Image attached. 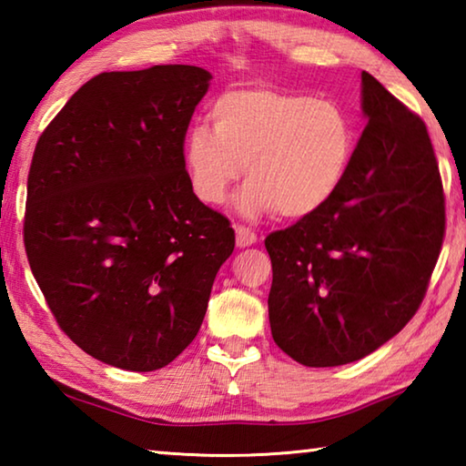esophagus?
<instances>
[{
	"mask_svg": "<svg viewBox=\"0 0 466 466\" xmlns=\"http://www.w3.org/2000/svg\"><path fill=\"white\" fill-rule=\"evenodd\" d=\"M257 242V234L250 230L247 226H236V244H238L240 248L244 247H252V244Z\"/></svg>",
	"mask_w": 466,
	"mask_h": 466,
	"instance_id": "obj_1",
	"label": "esophagus"
}]
</instances>
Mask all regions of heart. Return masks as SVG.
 Returning a JSON list of instances; mask_svg holds the SVG:
<instances>
[{
    "mask_svg": "<svg viewBox=\"0 0 466 466\" xmlns=\"http://www.w3.org/2000/svg\"><path fill=\"white\" fill-rule=\"evenodd\" d=\"M214 129L185 137V167L201 201L219 205L244 175L236 197L244 218L314 216L343 187L356 154V129L329 98L269 84L232 88L209 108Z\"/></svg>",
    "mask_w": 466,
    "mask_h": 466,
    "instance_id": "b5f03b06",
    "label": "heart"
}]
</instances>
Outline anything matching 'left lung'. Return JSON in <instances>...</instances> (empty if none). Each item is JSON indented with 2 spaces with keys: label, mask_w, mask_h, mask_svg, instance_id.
<instances>
[{
  "label": "left lung",
  "mask_w": 466,
  "mask_h": 466,
  "mask_svg": "<svg viewBox=\"0 0 466 466\" xmlns=\"http://www.w3.org/2000/svg\"><path fill=\"white\" fill-rule=\"evenodd\" d=\"M366 129L339 193L271 232L273 341L309 368L370 356L420 309L446 230L444 188L425 123L361 74Z\"/></svg>",
  "instance_id": "8db88e82"
}]
</instances>
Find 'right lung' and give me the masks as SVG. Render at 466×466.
I'll return each mask as SVG.
<instances>
[{
  "label": "right lung",
  "instance_id": "1",
  "mask_svg": "<svg viewBox=\"0 0 466 466\" xmlns=\"http://www.w3.org/2000/svg\"><path fill=\"white\" fill-rule=\"evenodd\" d=\"M211 74L195 66L106 72L38 137L25 247L57 325L108 366L152 372L183 353L234 250L199 201L185 136Z\"/></svg>",
  "mask_w": 466,
  "mask_h": 466
}]
</instances>
